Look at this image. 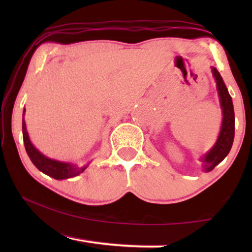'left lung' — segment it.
<instances>
[{
	"mask_svg": "<svg viewBox=\"0 0 252 252\" xmlns=\"http://www.w3.org/2000/svg\"><path fill=\"white\" fill-rule=\"evenodd\" d=\"M211 71L217 84L220 108L222 110V122L216 143L208 153H205L199 158L202 170L204 172L212 171L217 165L225 159L233 146L234 134H235V116H234L232 97H230L228 89H227L218 70L216 67H212Z\"/></svg>",
	"mask_w": 252,
	"mask_h": 252,
	"instance_id": "8db88e82",
	"label": "left lung"
}]
</instances>
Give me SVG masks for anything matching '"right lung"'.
<instances>
[{"instance_id":"obj_1","label":"right lung","mask_w":252,"mask_h":252,"mask_svg":"<svg viewBox=\"0 0 252 252\" xmlns=\"http://www.w3.org/2000/svg\"><path fill=\"white\" fill-rule=\"evenodd\" d=\"M26 110L24 109L23 112V139L24 144H25L26 153L29 155L30 159L32 160V163L35 165L37 170L42 172V173L49 175V177L56 179V180H64V179H70L77 175L81 174L86 168L88 167V165H84V166H78V165L66 163V161H61L53 159L44 156L42 153H40L35 147L33 146V143L31 142L29 133L26 129V123L24 119V115H25Z\"/></svg>"}]
</instances>
